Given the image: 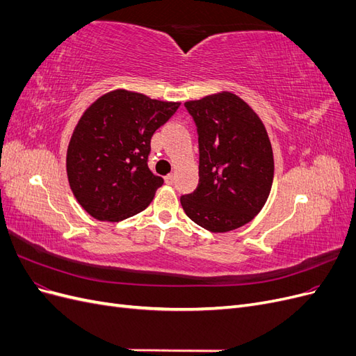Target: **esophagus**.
<instances>
[{
	"mask_svg": "<svg viewBox=\"0 0 356 356\" xmlns=\"http://www.w3.org/2000/svg\"><path fill=\"white\" fill-rule=\"evenodd\" d=\"M165 181H166V184L172 186V184H174V181H175V175H174V174L166 175V177H165Z\"/></svg>",
	"mask_w": 356,
	"mask_h": 356,
	"instance_id": "obj_1",
	"label": "esophagus"
}]
</instances>
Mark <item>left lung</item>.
Returning a JSON list of instances; mask_svg holds the SVG:
<instances>
[{
  "instance_id": "obj_1",
  "label": "left lung",
  "mask_w": 356,
  "mask_h": 356,
  "mask_svg": "<svg viewBox=\"0 0 356 356\" xmlns=\"http://www.w3.org/2000/svg\"><path fill=\"white\" fill-rule=\"evenodd\" d=\"M199 134V186L181 196L190 220L212 233L254 220L270 195L275 161L258 114L241 96L218 92L187 101Z\"/></svg>"
}]
</instances>
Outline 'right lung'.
Segmentation results:
<instances>
[{
    "mask_svg": "<svg viewBox=\"0 0 356 356\" xmlns=\"http://www.w3.org/2000/svg\"><path fill=\"white\" fill-rule=\"evenodd\" d=\"M179 105L115 89L86 108L68 144L67 175L93 218L122 221L152 203L163 178L148 169L149 143Z\"/></svg>",
    "mask_w": 356,
    "mask_h": 356,
    "instance_id": "obj_1",
    "label": "right lung"
}]
</instances>
